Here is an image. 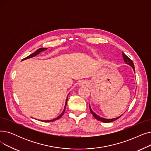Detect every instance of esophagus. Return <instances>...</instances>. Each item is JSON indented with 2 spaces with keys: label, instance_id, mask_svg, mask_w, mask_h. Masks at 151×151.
I'll use <instances>...</instances> for the list:
<instances>
[{
  "label": "esophagus",
  "instance_id": "1",
  "mask_svg": "<svg viewBox=\"0 0 151 151\" xmlns=\"http://www.w3.org/2000/svg\"><path fill=\"white\" fill-rule=\"evenodd\" d=\"M83 83H81V85H83Z\"/></svg>",
  "mask_w": 151,
  "mask_h": 151
}]
</instances>
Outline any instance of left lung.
I'll use <instances>...</instances> for the list:
<instances>
[{"label":"left lung","mask_w":151,"mask_h":151,"mask_svg":"<svg viewBox=\"0 0 151 151\" xmlns=\"http://www.w3.org/2000/svg\"><path fill=\"white\" fill-rule=\"evenodd\" d=\"M122 55H123V58H124V60L125 63L126 64H129V65H130V66H131L133 68V70H134V72L135 73L134 64H133V63L132 60L130 58H129L128 57V56H127L124 53H122ZM89 107H90V112H91V114H92L93 116V117H94L96 119H97V120H99V121H101V122H105V123L111 122H113V121H114V120H116L118 119L119 118H120V117L122 116H120V117H119L115 118V119H104V118H102V117H100L99 116H97V115H96L95 112H93V111H92V110H91V107H90V105H89Z\"/></svg>","instance_id":"obj_1"}]
</instances>
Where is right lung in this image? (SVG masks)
<instances>
[{"mask_svg": "<svg viewBox=\"0 0 151 151\" xmlns=\"http://www.w3.org/2000/svg\"><path fill=\"white\" fill-rule=\"evenodd\" d=\"M47 48H39L38 50H37L36 51H35L34 53H33L31 54L30 55H29L28 56L26 57V58H24L23 60H26V59H28V58H32V57H34V56H36V55H37L39 53H40L41 52L44 51V50H47ZM67 101H68V98H67V99H66V101L65 106H64V111H63V112L60 115V116H59L58 117H56V118H55V119H53V120H43L42 122H52V121H55V120H58V119H60L62 117L63 115L64 114V111H65L66 107V104H67Z\"/></svg>", "mask_w": 151, "mask_h": 151, "instance_id": "1", "label": "right lung"}]
</instances>
